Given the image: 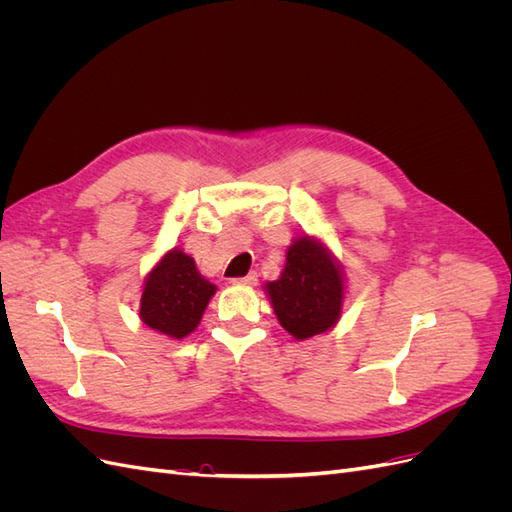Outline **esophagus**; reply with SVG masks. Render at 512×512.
I'll return each mask as SVG.
<instances>
[{"label":"esophagus","mask_w":512,"mask_h":512,"mask_svg":"<svg viewBox=\"0 0 512 512\" xmlns=\"http://www.w3.org/2000/svg\"><path fill=\"white\" fill-rule=\"evenodd\" d=\"M258 282V275L252 271V273H247L245 277H235V280H232V284H237V286H254Z\"/></svg>","instance_id":"obj_1"}]
</instances>
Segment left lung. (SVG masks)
Instances as JSON below:
<instances>
[{
	"instance_id": "left-lung-1",
	"label": "left lung",
	"mask_w": 512,
	"mask_h": 512,
	"mask_svg": "<svg viewBox=\"0 0 512 512\" xmlns=\"http://www.w3.org/2000/svg\"><path fill=\"white\" fill-rule=\"evenodd\" d=\"M275 316L294 339L335 327L342 318L344 275L335 258L312 237L294 239L280 280L267 282Z\"/></svg>"
}]
</instances>
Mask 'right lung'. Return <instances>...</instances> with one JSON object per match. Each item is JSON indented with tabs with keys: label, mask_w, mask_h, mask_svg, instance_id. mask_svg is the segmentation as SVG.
Masks as SVG:
<instances>
[{
	"label": "right lung",
	"mask_w": 512,
	"mask_h": 512,
	"mask_svg": "<svg viewBox=\"0 0 512 512\" xmlns=\"http://www.w3.org/2000/svg\"><path fill=\"white\" fill-rule=\"evenodd\" d=\"M215 290L198 273L194 258L175 247L145 277L141 320L166 337L183 339L198 327Z\"/></svg>",
	"instance_id": "right-lung-1"
}]
</instances>
